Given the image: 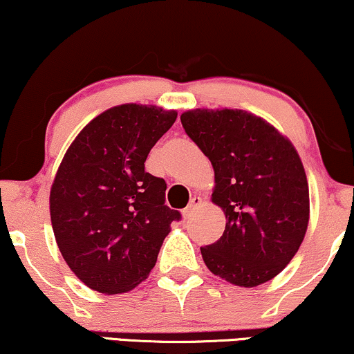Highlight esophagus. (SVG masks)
Here are the masks:
<instances>
[{
	"mask_svg": "<svg viewBox=\"0 0 354 354\" xmlns=\"http://www.w3.org/2000/svg\"><path fill=\"white\" fill-rule=\"evenodd\" d=\"M201 203H203L201 196H193L190 200V205H188L185 209H183V217H185V219H190V217L196 212L198 207L201 206Z\"/></svg>",
	"mask_w": 354,
	"mask_h": 354,
	"instance_id": "esophagus-1",
	"label": "esophagus"
}]
</instances>
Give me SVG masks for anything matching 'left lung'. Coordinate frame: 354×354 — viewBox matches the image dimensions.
<instances>
[{"mask_svg": "<svg viewBox=\"0 0 354 354\" xmlns=\"http://www.w3.org/2000/svg\"><path fill=\"white\" fill-rule=\"evenodd\" d=\"M188 137L214 169L212 203L225 214L216 243L201 246L214 275L256 287L283 270L309 221V188L297 149L264 119L241 109H192Z\"/></svg>", "mask_w": 354, "mask_h": 354, "instance_id": "obj_1", "label": "left lung"}]
</instances>
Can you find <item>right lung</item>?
Wrapping results in <instances>:
<instances>
[{"mask_svg": "<svg viewBox=\"0 0 354 354\" xmlns=\"http://www.w3.org/2000/svg\"><path fill=\"white\" fill-rule=\"evenodd\" d=\"M176 111L114 106L77 135L50 193L57 248L72 272L100 293H125L148 277L180 212L166 206V182L145 171L148 153Z\"/></svg>", "mask_w": 354, "mask_h": 354, "instance_id": "1", "label": "right lung"}]
</instances>
